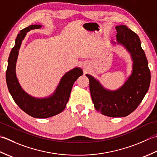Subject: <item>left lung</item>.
<instances>
[{
    "label": "left lung",
    "instance_id": "obj_1",
    "mask_svg": "<svg viewBox=\"0 0 157 157\" xmlns=\"http://www.w3.org/2000/svg\"><path fill=\"white\" fill-rule=\"evenodd\" d=\"M118 43L131 53L133 72L126 82L117 91H107L97 80L86 75L94 107L102 114L110 117H124L135 110L148 90L150 71L139 36L126 25L116 26Z\"/></svg>",
    "mask_w": 157,
    "mask_h": 157
}]
</instances>
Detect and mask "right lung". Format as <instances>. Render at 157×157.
I'll use <instances>...</instances> for the list:
<instances>
[{"mask_svg":"<svg viewBox=\"0 0 157 157\" xmlns=\"http://www.w3.org/2000/svg\"><path fill=\"white\" fill-rule=\"evenodd\" d=\"M41 28L40 25H31L21 30L17 34L15 46L8 59V66L6 71V81L8 89L13 100L21 109L30 116L45 119L58 114L65 109L68 101L73 84L82 70L79 68L70 70L61 79L56 91L52 96L44 99H36L27 94L20 87L15 75V64L21 41L28 31Z\"/></svg>","mask_w":157,"mask_h":157,"instance_id":"add662e5","label":"right lung"}]
</instances>
